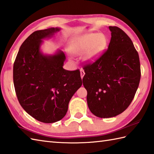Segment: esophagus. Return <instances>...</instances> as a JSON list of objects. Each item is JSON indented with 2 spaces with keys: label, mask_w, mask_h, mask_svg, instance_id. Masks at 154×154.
Returning <instances> with one entry per match:
<instances>
[{
  "label": "esophagus",
  "mask_w": 154,
  "mask_h": 154,
  "mask_svg": "<svg viewBox=\"0 0 154 154\" xmlns=\"http://www.w3.org/2000/svg\"><path fill=\"white\" fill-rule=\"evenodd\" d=\"M80 73H81V77L83 78L85 75V71L83 69H81L80 70Z\"/></svg>",
  "instance_id": "obj_1"
}]
</instances>
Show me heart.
I'll return each mask as SVG.
<instances>
[{"label": "heart", "instance_id": "1", "mask_svg": "<svg viewBox=\"0 0 154 154\" xmlns=\"http://www.w3.org/2000/svg\"><path fill=\"white\" fill-rule=\"evenodd\" d=\"M107 40L104 35L89 33L83 35L75 41L71 47V52L74 55L84 54L87 61L95 60L105 48Z\"/></svg>", "mask_w": 154, "mask_h": 154}]
</instances>
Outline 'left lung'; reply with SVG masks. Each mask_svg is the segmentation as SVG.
<instances>
[{"label":"left lung","mask_w":154,"mask_h":154,"mask_svg":"<svg viewBox=\"0 0 154 154\" xmlns=\"http://www.w3.org/2000/svg\"><path fill=\"white\" fill-rule=\"evenodd\" d=\"M109 28L108 49L83 67L88 106L94 115L103 119L119 115L129 106L141 77L138 53L131 39L119 27Z\"/></svg>","instance_id":"obj_1"}]
</instances>
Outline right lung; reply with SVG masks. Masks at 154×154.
Instances as JSON below:
<instances>
[{"label":"right lung","instance_id":"right-lung-1","mask_svg":"<svg viewBox=\"0 0 154 154\" xmlns=\"http://www.w3.org/2000/svg\"><path fill=\"white\" fill-rule=\"evenodd\" d=\"M58 28L37 30L21 45L13 66V81L22 107L35 119L53 123L66 114L69 103L82 85L80 71L63 68L65 55L40 51L42 40L60 31Z\"/></svg>","mask_w":154,"mask_h":154}]
</instances>
